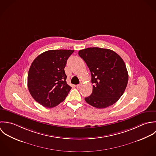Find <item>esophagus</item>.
I'll list each match as a JSON object with an SVG mask.
<instances>
[{"label":"esophagus","instance_id":"obj_1","mask_svg":"<svg viewBox=\"0 0 156 156\" xmlns=\"http://www.w3.org/2000/svg\"><path fill=\"white\" fill-rule=\"evenodd\" d=\"M81 86V84H78V85H76V88H77V89H79Z\"/></svg>","mask_w":156,"mask_h":156}]
</instances>
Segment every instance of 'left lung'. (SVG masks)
Here are the masks:
<instances>
[{"label": "left lung", "instance_id": "obj_1", "mask_svg": "<svg viewBox=\"0 0 156 156\" xmlns=\"http://www.w3.org/2000/svg\"><path fill=\"white\" fill-rule=\"evenodd\" d=\"M92 75L93 91L85 101L97 108L109 107L121 97L126 89L128 74L122 58L108 49L89 48L78 52Z\"/></svg>", "mask_w": 156, "mask_h": 156}]
</instances>
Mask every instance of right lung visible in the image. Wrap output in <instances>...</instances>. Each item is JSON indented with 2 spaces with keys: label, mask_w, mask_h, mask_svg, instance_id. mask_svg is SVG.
<instances>
[{
  "label": "right lung",
  "mask_w": 156,
  "mask_h": 156,
  "mask_svg": "<svg viewBox=\"0 0 156 156\" xmlns=\"http://www.w3.org/2000/svg\"><path fill=\"white\" fill-rule=\"evenodd\" d=\"M73 50L46 51L32 62L28 75V87L32 98L46 108L62 102L72 87L67 84L64 72L67 60Z\"/></svg>",
  "instance_id": "right-lung-1"
}]
</instances>
